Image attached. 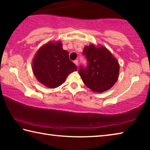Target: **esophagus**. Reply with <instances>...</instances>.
<instances>
[{
  "label": "esophagus",
  "instance_id": "34e87169",
  "mask_svg": "<svg viewBox=\"0 0 150 150\" xmlns=\"http://www.w3.org/2000/svg\"><path fill=\"white\" fill-rule=\"evenodd\" d=\"M74 62V63H75V64L76 65L78 66V60L76 59V60H75L74 62Z\"/></svg>",
  "mask_w": 150,
  "mask_h": 150
}]
</instances>
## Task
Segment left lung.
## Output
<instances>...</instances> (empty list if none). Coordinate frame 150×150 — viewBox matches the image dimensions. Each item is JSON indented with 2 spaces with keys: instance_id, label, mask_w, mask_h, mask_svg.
<instances>
[{
  "instance_id": "obj_1",
  "label": "left lung",
  "mask_w": 150,
  "mask_h": 150,
  "mask_svg": "<svg viewBox=\"0 0 150 150\" xmlns=\"http://www.w3.org/2000/svg\"><path fill=\"white\" fill-rule=\"evenodd\" d=\"M87 65H80L79 73L84 84L94 92H104L112 87L118 79L117 60L105 47L94 45L85 47L83 52Z\"/></svg>"
}]
</instances>
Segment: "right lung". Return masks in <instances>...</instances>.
I'll return each instance as SVG.
<instances>
[{
	"instance_id": "add662e5",
	"label": "right lung",
	"mask_w": 150,
	"mask_h": 150,
	"mask_svg": "<svg viewBox=\"0 0 150 150\" xmlns=\"http://www.w3.org/2000/svg\"><path fill=\"white\" fill-rule=\"evenodd\" d=\"M77 69L69 59V52L63 50L60 42L48 43L37 52L32 70L40 83L49 88H56L64 82L68 75Z\"/></svg>"
}]
</instances>
